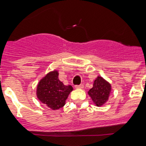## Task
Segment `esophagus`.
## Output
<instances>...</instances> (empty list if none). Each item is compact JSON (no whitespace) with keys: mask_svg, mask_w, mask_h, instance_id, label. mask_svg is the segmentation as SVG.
<instances>
[{"mask_svg":"<svg viewBox=\"0 0 146 146\" xmlns=\"http://www.w3.org/2000/svg\"><path fill=\"white\" fill-rule=\"evenodd\" d=\"M75 88H76V89H82V88H83V85L81 84V85H76V86H75Z\"/></svg>","mask_w":146,"mask_h":146,"instance_id":"esophagus-1","label":"esophagus"}]
</instances>
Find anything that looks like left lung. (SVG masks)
Returning a JSON list of instances; mask_svg holds the SVG:
<instances>
[{"label":"left lung","mask_w":146,"mask_h":146,"mask_svg":"<svg viewBox=\"0 0 146 146\" xmlns=\"http://www.w3.org/2000/svg\"><path fill=\"white\" fill-rule=\"evenodd\" d=\"M111 90V84L98 76L94 81L93 87L88 93L95 104L98 107H101L109 100Z\"/></svg>","instance_id":"8db88e82"}]
</instances>
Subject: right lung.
<instances>
[{
	"label": "right lung",
	"mask_w": 146,
	"mask_h": 146,
	"mask_svg": "<svg viewBox=\"0 0 146 146\" xmlns=\"http://www.w3.org/2000/svg\"><path fill=\"white\" fill-rule=\"evenodd\" d=\"M73 90L71 85H65L60 81L58 72L54 70L47 73L39 82L36 87V97L41 102L56 110L64 107Z\"/></svg>",
	"instance_id": "add662e5"
}]
</instances>
